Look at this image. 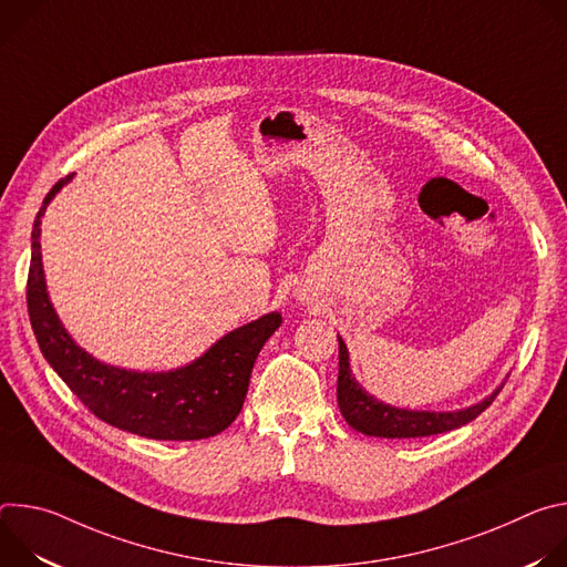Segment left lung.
I'll return each instance as SVG.
<instances>
[{
  "label": "left lung",
  "instance_id": "left-lung-1",
  "mask_svg": "<svg viewBox=\"0 0 567 567\" xmlns=\"http://www.w3.org/2000/svg\"><path fill=\"white\" fill-rule=\"evenodd\" d=\"M503 390V385L484 401L475 403L471 409L457 411V413H420V411H403V409H392L385 406V403L368 396L361 385L354 381L350 372V361H348V348L339 339V406L346 417V422L363 433V435H374V437H429L437 433H446L453 429H460L475 420L482 411H487L492 406V401L496 394Z\"/></svg>",
  "mask_w": 567,
  "mask_h": 567
}]
</instances>
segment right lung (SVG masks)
I'll return each instance as SVG.
<instances>
[{
	"label": "right lung",
	"mask_w": 567,
	"mask_h": 567,
	"mask_svg": "<svg viewBox=\"0 0 567 567\" xmlns=\"http://www.w3.org/2000/svg\"><path fill=\"white\" fill-rule=\"evenodd\" d=\"M71 179H60L42 202L33 224V254L27 280V307L38 346L69 390L103 422L150 440H204L221 433L239 415L254 363L282 316L267 313L226 334L202 359L175 372H130L105 365L80 350L49 302L40 219L53 195Z\"/></svg>",
	"instance_id": "right-lung-1"
}]
</instances>
